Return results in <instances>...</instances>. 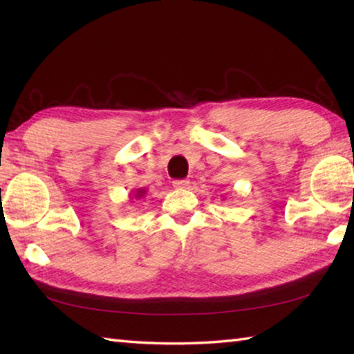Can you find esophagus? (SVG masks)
Returning a JSON list of instances; mask_svg holds the SVG:
<instances>
[{"label": "esophagus", "instance_id": "1", "mask_svg": "<svg viewBox=\"0 0 354 354\" xmlns=\"http://www.w3.org/2000/svg\"><path fill=\"white\" fill-rule=\"evenodd\" d=\"M188 185H189V180H186V178L174 180V182H172V186H174V188H186Z\"/></svg>", "mask_w": 354, "mask_h": 354}]
</instances>
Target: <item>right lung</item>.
Instances as JSON below:
<instances>
[{
  "instance_id": "right-lung-1",
  "label": "right lung",
  "mask_w": 354,
  "mask_h": 354,
  "mask_svg": "<svg viewBox=\"0 0 354 354\" xmlns=\"http://www.w3.org/2000/svg\"><path fill=\"white\" fill-rule=\"evenodd\" d=\"M145 194H146V191H145V189H137V191H136V194H134V197H136V198H142Z\"/></svg>"
}]
</instances>
